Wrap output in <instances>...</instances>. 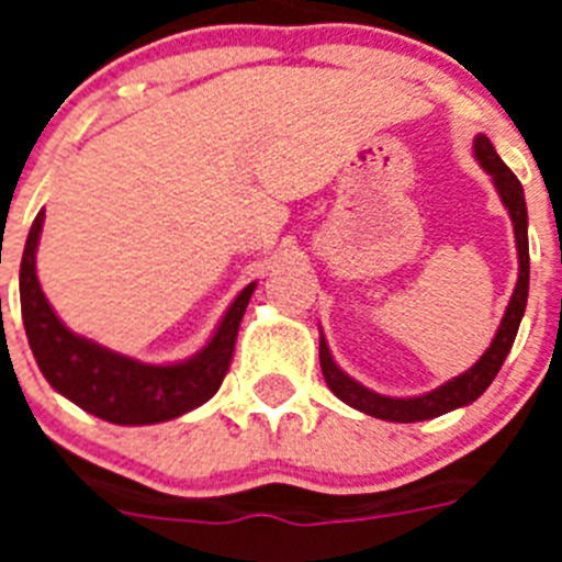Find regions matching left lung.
<instances>
[{"label":"left lung","instance_id":"left-lung-1","mask_svg":"<svg viewBox=\"0 0 562 562\" xmlns=\"http://www.w3.org/2000/svg\"><path fill=\"white\" fill-rule=\"evenodd\" d=\"M473 154L479 166L490 173V180H493L495 191H498L501 202H504L506 213L513 220L515 247H518V284H515L513 297L506 304V312L501 317V326L495 331L493 342H490V349L475 360V366H470L464 374L453 376V380H448L439 389L419 396H385L360 385L355 376H349L337 366L329 351V342H326L324 331H321V369H324L326 385H329L337 400H342L355 411L374 416V419L425 422L434 419V416L450 414L456 408H464V405L475 402L490 389V382L501 371L506 355L513 349L515 335H518L520 317L526 312V297H529V233H526L529 231V216H526L524 188H520L518 177L504 166V160H501L486 134H475Z\"/></svg>","mask_w":562,"mask_h":562}]
</instances>
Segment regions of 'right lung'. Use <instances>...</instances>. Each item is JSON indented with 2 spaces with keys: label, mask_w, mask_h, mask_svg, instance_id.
Returning a JSON list of instances; mask_svg holds the SVG:
<instances>
[{
  "label": "right lung",
  "mask_w": 562,
  "mask_h": 562,
  "mask_svg": "<svg viewBox=\"0 0 562 562\" xmlns=\"http://www.w3.org/2000/svg\"><path fill=\"white\" fill-rule=\"evenodd\" d=\"M42 227L44 211H38L24 241L19 297L27 342L44 380L78 408L112 425H157L205 405L225 380L256 281L233 297L211 340L196 355L177 362H140L61 324L36 276Z\"/></svg>",
  "instance_id": "right-lung-1"
}]
</instances>
